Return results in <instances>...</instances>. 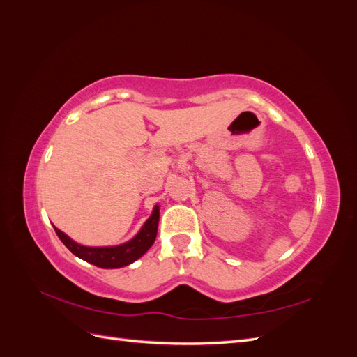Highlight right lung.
Returning a JSON list of instances; mask_svg holds the SVG:
<instances>
[{
	"mask_svg": "<svg viewBox=\"0 0 357 357\" xmlns=\"http://www.w3.org/2000/svg\"><path fill=\"white\" fill-rule=\"evenodd\" d=\"M158 223H159V205L156 204L153 207L152 214L142 226V229L137 232L134 238L129 241L119 244V245H105V247H89L75 243L71 240L67 234H63L58 228H55L56 235L59 240L66 244L68 250L83 261L89 262L95 266L113 269V268H122L129 264L135 262L137 259L142 257L156 240L158 234Z\"/></svg>",
	"mask_w": 357,
	"mask_h": 357,
	"instance_id": "right-lung-1",
	"label": "right lung"
}]
</instances>
